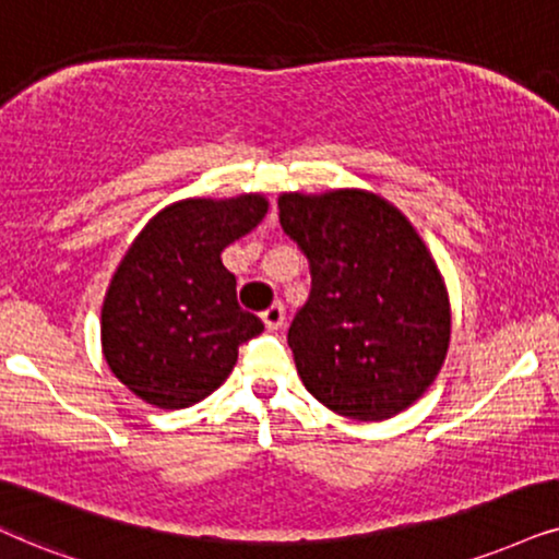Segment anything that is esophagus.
<instances>
[{
  "label": "esophagus",
  "mask_w": 559,
  "mask_h": 559,
  "mask_svg": "<svg viewBox=\"0 0 559 559\" xmlns=\"http://www.w3.org/2000/svg\"><path fill=\"white\" fill-rule=\"evenodd\" d=\"M263 322H265V328L267 330H278L281 324H284V320H286V309H284V304L281 301H275V304H271V307L265 309L263 314Z\"/></svg>",
  "instance_id": "obj_1"
}]
</instances>
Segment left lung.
<instances>
[{
	"label": "left lung",
	"instance_id": "1",
	"mask_svg": "<svg viewBox=\"0 0 559 559\" xmlns=\"http://www.w3.org/2000/svg\"><path fill=\"white\" fill-rule=\"evenodd\" d=\"M278 209L312 267L288 328L304 386L345 418H392L433 384L449 348V296L428 247L366 190L284 193Z\"/></svg>",
	"mask_w": 559,
	"mask_h": 559
}]
</instances>
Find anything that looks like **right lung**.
I'll use <instances>...</instances> for the list:
<instances>
[{
    "label": "right lung",
    "instance_id": "obj_1",
    "mask_svg": "<svg viewBox=\"0 0 559 559\" xmlns=\"http://www.w3.org/2000/svg\"><path fill=\"white\" fill-rule=\"evenodd\" d=\"M263 195L190 198L141 229L103 304L110 371L150 405L190 407L229 377L239 345L263 332L237 304L224 247L263 222Z\"/></svg>",
    "mask_w": 559,
    "mask_h": 559
}]
</instances>
